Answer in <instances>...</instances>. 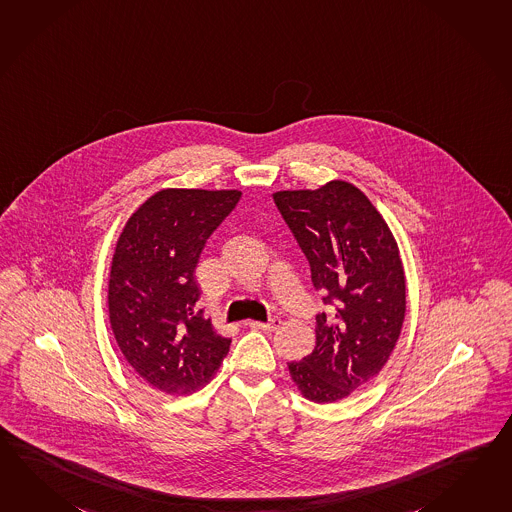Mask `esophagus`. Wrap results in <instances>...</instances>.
<instances>
[{"label":"esophagus","mask_w":512,"mask_h":512,"mask_svg":"<svg viewBox=\"0 0 512 512\" xmlns=\"http://www.w3.org/2000/svg\"><path fill=\"white\" fill-rule=\"evenodd\" d=\"M251 329H261V330H275L279 325H281V318L279 316H273V318L268 319L266 323H262V321H250L248 323Z\"/></svg>","instance_id":"obj_1"}]
</instances>
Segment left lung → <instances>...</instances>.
<instances>
[{
    "label": "left lung",
    "mask_w": 512,
    "mask_h": 512,
    "mask_svg": "<svg viewBox=\"0 0 512 512\" xmlns=\"http://www.w3.org/2000/svg\"><path fill=\"white\" fill-rule=\"evenodd\" d=\"M273 202L330 308L316 314L314 351L288 369L308 400L338 402L378 375L397 345L406 312L397 242L375 205L351 183L281 191Z\"/></svg>",
    "instance_id": "1"
}]
</instances>
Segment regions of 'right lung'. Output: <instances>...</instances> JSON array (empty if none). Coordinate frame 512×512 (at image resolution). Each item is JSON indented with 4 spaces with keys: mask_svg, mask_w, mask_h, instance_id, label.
<instances>
[{
    "mask_svg": "<svg viewBox=\"0 0 512 512\" xmlns=\"http://www.w3.org/2000/svg\"><path fill=\"white\" fill-rule=\"evenodd\" d=\"M240 191L165 189L137 209L115 246L108 308L126 362L147 384L187 395L209 382L231 340L198 310L196 266Z\"/></svg>",
    "mask_w": 512,
    "mask_h": 512,
    "instance_id": "right-lung-1",
    "label": "right lung"
}]
</instances>
